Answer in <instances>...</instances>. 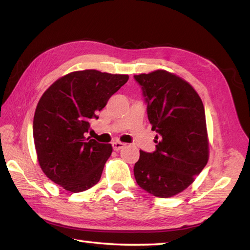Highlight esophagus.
<instances>
[{
    "mask_svg": "<svg viewBox=\"0 0 250 250\" xmlns=\"http://www.w3.org/2000/svg\"><path fill=\"white\" fill-rule=\"evenodd\" d=\"M111 145H112V148H114V150H116V151L122 149L125 146V144L121 143V142H114Z\"/></svg>",
    "mask_w": 250,
    "mask_h": 250,
    "instance_id": "obj_1",
    "label": "esophagus"
}]
</instances>
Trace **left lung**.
I'll list each match as a JSON object with an SVG mask.
<instances>
[{"label": "left lung", "mask_w": 250, "mask_h": 250, "mask_svg": "<svg viewBox=\"0 0 250 250\" xmlns=\"http://www.w3.org/2000/svg\"><path fill=\"white\" fill-rule=\"evenodd\" d=\"M143 92L156 150H140L134 177L156 197L174 196L193 183L208 163L205 108L193 86L166 70L134 76Z\"/></svg>", "instance_id": "obj_1"}]
</instances>
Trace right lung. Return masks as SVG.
<instances>
[{
  "label": "right lung",
  "mask_w": 250,
  "mask_h": 250,
  "mask_svg": "<svg viewBox=\"0 0 250 250\" xmlns=\"http://www.w3.org/2000/svg\"><path fill=\"white\" fill-rule=\"evenodd\" d=\"M128 79L94 69L75 71L44 92L34 114L33 140L41 169L54 183L79 193L99 182L112 147L84 134Z\"/></svg>",
  "instance_id": "obj_1"
}]
</instances>
